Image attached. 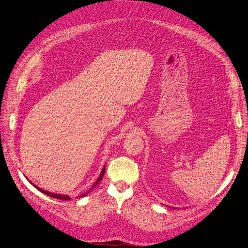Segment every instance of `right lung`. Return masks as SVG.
I'll use <instances>...</instances> for the list:
<instances>
[{
    "label": "right lung",
    "instance_id": "add662e5",
    "mask_svg": "<svg viewBox=\"0 0 248 248\" xmlns=\"http://www.w3.org/2000/svg\"><path fill=\"white\" fill-rule=\"evenodd\" d=\"M104 171H106V166L103 167V169H102V171H101V173H100V175H99V177H98V179L96 180V182L94 183V185H93V188H94L99 182H100V180L102 179V177H103V175H104ZM30 183L34 186V187H36L37 188V186H35L32 182H30ZM39 191L40 192H42V193H44L45 195H47V196H50V197H53V198H56V199H60V200H70V197L69 196H67V195H60V194H54V193H50V192H48V191H45V190H42V189H40V188H37ZM90 192V190L87 192V193H85V194H82V195H80V196H78V198H80V197H84L85 195H87L88 193Z\"/></svg>",
    "mask_w": 248,
    "mask_h": 248
}]
</instances>
